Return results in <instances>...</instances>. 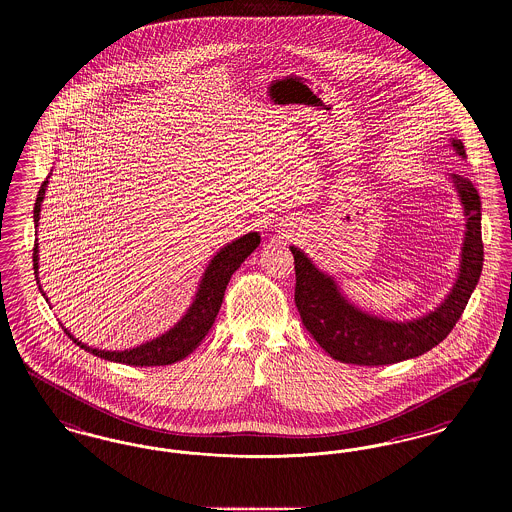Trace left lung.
<instances>
[{"label": "left lung", "mask_w": 512, "mask_h": 512, "mask_svg": "<svg viewBox=\"0 0 512 512\" xmlns=\"http://www.w3.org/2000/svg\"><path fill=\"white\" fill-rule=\"evenodd\" d=\"M457 155L466 157L463 142L451 138ZM463 203L466 230L459 276L453 290L434 311L413 320H386L355 307L332 276L318 270L297 247H290L295 263V307L303 326L336 361L349 365L380 366L424 355L445 340L476 290L484 265L482 201L474 184L461 174L451 176Z\"/></svg>", "instance_id": "obj_1"}]
</instances>
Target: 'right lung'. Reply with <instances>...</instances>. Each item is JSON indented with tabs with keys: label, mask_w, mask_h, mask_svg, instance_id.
Returning <instances> with one entry per match:
<instances>
[{
	"label": "right lung",
	"mask_w": 512,
	"mask_h": 512,
	"mask_svg": "<svg viewBox=\"0 0 512 512\" xmlns=\"http://www.w3.org/2000/svg\"><path fill=\"white\" fill-rule=\"evenodd\" d=\"M46 188H48V178L44 180L38 197H36V203H34V226H38V220H40ZM259 244H261L259 232H249L242 238L234 240L232 244L224 245L205 268L203 278H201L199 288L195 293L194 303L190 305L186 315L180 318L169 332H165L163 336H159L155 340L147 341L138 347L126 349V351H105V349H94V347L76 340L67 328H65V332L84 351L101 357L105 361H113V363L132 366H165L182 361L194 351L201 340L207 336V332L211 330L215 318L219 315L224 290H226L232 274L240 268V265ZM32 261H34V274L38 280V238L34 240ZM38 284H40V280H38ZM40 290H42V286H40ZM42 295H46L44 290H42ZM46 301H48V297H46Z\"/></svg>",
	"instance_id": "1"
}]
</instances>
